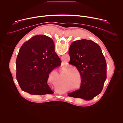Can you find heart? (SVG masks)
I'll return each instance as SVG.
<instances>
[{
  "mask_svg": "<svg viewBox=\"0 0 123 123\" xmlns=\"http://www.w3.org/2000/svg\"><path fill=\"white\" fill-rule=\"evenodd\" d=\"M69 76H73V74H70Z\"/></svg>",
  "mask_w": 123,
  "mask_h": 123,
  "instance_id": "obj_1",
  "label": "heart"
}]
</instances>
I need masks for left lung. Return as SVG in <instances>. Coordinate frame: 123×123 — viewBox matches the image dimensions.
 Here are the masks:
<instances>
[{
	"label": "left lung",
	"mask_w": 123,
	"mask_h": 123,
	"mask_svg": "<svg viewBox=\"0 0 123 123\" xmlns=\"http://www.w3.org/2000/svg\"><path fill=\"white\" fill-rule=\"evenodd\" d=\"M68 64L79 72L80 89L68 96L86 100L92 99L102 91L107 78V63L100 46L91 40L75 41L70 46Z\"/></svg>",
	"instance_id": "obj_1"
}]
</instances>
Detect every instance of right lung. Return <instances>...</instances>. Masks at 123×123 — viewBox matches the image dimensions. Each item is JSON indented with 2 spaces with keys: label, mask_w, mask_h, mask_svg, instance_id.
I'll return each mask as SVG.
<instances>
[{
  "label": "right lung",
  "mask_w": 123,
  "mask_h": 123,
  "mask_svg": "<svg viewBox=\"0 0 123 123\" xmlns=\"http://www.w3.org/2000/svg\"><path fill=\"white\" fill-rule=\"evenodd\" d=\"M61 61L51 38L37 35L21 47L16 60V77L21 90L31 94L54 93L47 84L49 74Z\"/></svg>",
  "instance_id": "obj_1"
}]
</instances>
